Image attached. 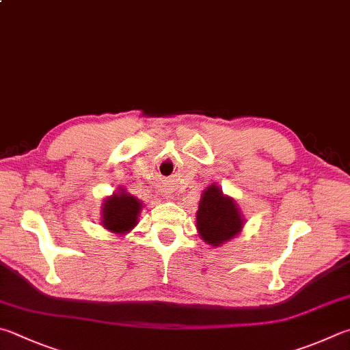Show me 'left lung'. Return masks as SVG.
Returning a JSON list of instances; mask_svg holds the SVG:
<instances>
[{"instance_id":"left-lung-1","label":"left lung","mask_w":350,"mask_h":350,"mask_svg":"<svg viewBox=\"0 0 350 350\" xmlns=\"http://www.w3.org/2000/svg\"><path fill=\"white\" fill-rule=\"evenodd\" d=\"M243 226V220L231 197L211 185L203 193L197 211V230L208 245L219 246L232 239Z\"/></svg>"}]
</instances>
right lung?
Instances as JSON below:
<instances>
[{"instance_id":"right-lung-1","label":"right lung","mask_w":350,"mask_h":350,"mask_svg":"<svg viewBox=\"0 0 350 350\" xmlns=\"http://www.w3.org/2000/svg\"><path fill=\"white\" fill-rule=\"evenodd\" d=\"M141 202L126 193L114 194L105 200L103 208V225L113 232L124 234L137 224Z\"/></svg>"}]
</instances>
